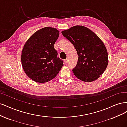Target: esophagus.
I'll list each match as a JSON object with an SVG mask.
<instances>
[{
    "instance_id": "esophagus-1",
    "label": "esophagus",
    "mask_w": 127,
    "mask_h": 127,
    "mask_svg": "<svg viewBox=\"0 0 127 127\" xmlns=\"http://www.w3.org/2000/svg\"><path fill=\"white\" fill-rule=\"evenodd\" d=\"M64 62H65V63L66 64H67V62H68V60L66 59H65L64 60Z\"/></svg>"
}]
</instances>
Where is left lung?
<instances>
[{"label": "left lung", "mask_w": 127, "mask_h": 127, "mask_svg": "<svg viewBox=\"0 0 127 127\" xmlns=\"http://www.w3.org/2000/svg\"><path fill=\"white\" fill-rule=\"evenodd\" d=\"M74 45L78 55L75 76L86 82L96 80L103 74L108 64L107 50L94 32L83 26H75L62 32Z\"/></svg>", "instance_id": "left-lung-1"}]
</instances>
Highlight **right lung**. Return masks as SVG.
<instances>
[{
	"label": "right lung",
	"mask_w": 127,
	"mask_h": 127,
	"mask_svg": "<svg viewBox=\"0 0 127 127\" xmlns=\"http://www.w3.org/2000/svg\"><path fill=\"white\" fill-rule=\"evenodd\" d=\"M60 32L46 27L32 34L24 45L22 52V66L30 79L45 83L58 75L63 66V61L57 57L54 45Z\"/></svg>",
	"instance_id": "right-lung-1"
}]
</instances>
